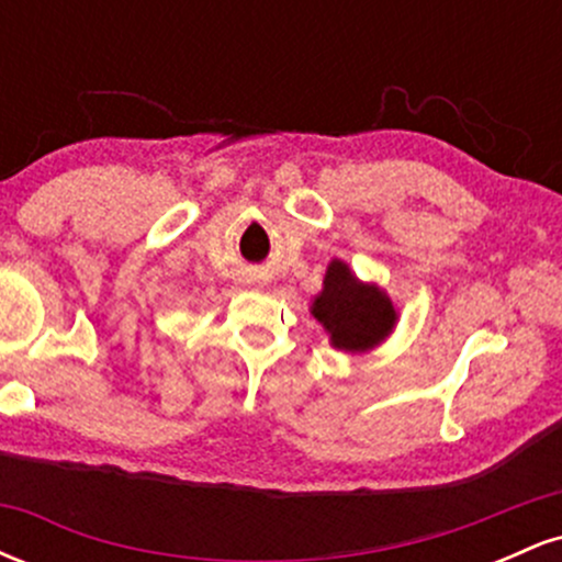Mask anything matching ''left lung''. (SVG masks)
<instances>
[{
  "label": "left lung",
  "instance_id": "left-lung-1",
  "mask_svg": "<svg viewBox=\"0 0 562 562\" xmlns=\"http://www.w3.org/2000/svg\"><path fill=\"white\" fill-rule=\"evenodd\" d=\"M312 314L330 335V344L351 353L375 348L380 340L389 338L398 319L385 290L359 282L340 259H333L327 267Z\"/></svg>",
  "mask_w": 562,
  "mask_h": 562
}]
</instances>
